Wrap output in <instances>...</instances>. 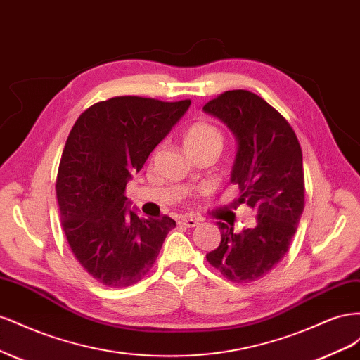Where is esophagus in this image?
I'll return each mask as SVG.
<instances>
[{
  "instance_id": "esophagus-1",
  "label": "esophagus",
  "mask_w": 360,
  "mask_h": 360,
  "mask_svg": "<svg viewBox=\"0 0 360 360\" xmlns=\"http://www.w3.org/2000/svg\"><path fill=\"white\" fill-rule=\"evenodd\" d=\"M179 225L186 226V228H193L198 225V221L193 219V217H181V219L179 221Z\"/></svg>"
}]
</instances>
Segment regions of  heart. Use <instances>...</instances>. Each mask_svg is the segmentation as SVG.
I'll use <instances>...</instances> for the list:
<instances>
[{
    "instance_id": "heart-1",
    "label": "heart",
    "mask_w": 360,
    "mask_h": 360,
    "mask_svg": "<svg viewBox=\"0 0 360 360\" xmlns=\"http://www.w3.org/2000/svg\"><path fill=\"white\" fill-rule=\"evenodd\" d=\"M184 146L191 153L207 148L221 150L224 146V136L221 130L212 124L195 123L184 134Z\"/></svg>"
}]
</instances>
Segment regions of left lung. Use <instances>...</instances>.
<instances>
[{"label":"left lung","instance_id":"1","mask_svg":"<svg viewBox=\"0 0 360 360\" xmlns=\"http://www.w3.org/2000/svg\"><path fill=\"white\" fill-rule=\"evenodd\" d=\"M237 139L231 183L238 202L257 212V225L234 233L217 222L221 243L205 255L228 281L246 284L264 278L288 252L304 207L303 159L292 127L274 106L248 90H231L204 105Z\"/></svg>","mask_w":360,"mask_h":360}]
</instances>
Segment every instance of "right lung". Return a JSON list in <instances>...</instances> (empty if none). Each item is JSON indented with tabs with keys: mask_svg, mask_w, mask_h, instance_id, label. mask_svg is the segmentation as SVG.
<instances>
[{
	"mask_svg": "<svg viewBox=\"0 0 360 360\" xmlns=\"http://www.w3.org/2000/svg\"><path fill=\"white\" fill-rule=\"evenodd\" d=\"M189 105L112 97L85 110L70 130L56 184L61 225L76 259L106 287L143 279L176 226L169 216L139 217L124 191Z\"/></svg>",
	"mask_w": 360,
	"mask_h": 360,
	"instance_id": "add662e5",
	"label": "right lung"
}]
</instances>
